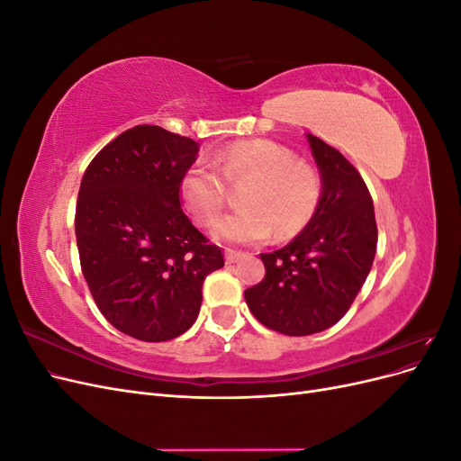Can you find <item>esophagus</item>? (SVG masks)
I'll return each mask as SVG.
<instances>
[{
	"mask_svg": "<svg viewBox=\"0 0 461 461\" xmlns=\"http://www.w3.org/2000/svg\"><path fill=\"white\" fill-rule=\"evenodd\" d=\"M242 256H244V254H242V252H236V249H230V248L225 249V259H227V263H236Z\"/></svg>",
	"mask_w": 461,
	"mask_h": 461,
	"instance_id": "esophagus-1",
	"label": "esophagus"
}]
</instances>
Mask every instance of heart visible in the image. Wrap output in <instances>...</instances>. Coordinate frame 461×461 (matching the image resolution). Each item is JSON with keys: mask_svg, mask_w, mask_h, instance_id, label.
I'll return each instance as SVG.
<instances>
[{"mask_svg": "<svg viewBox=\"0 0 461 461\" xmlns=\"http://www.w3.org/2000/svg\"><path fill=\"white\" fill-rule=\"evenodd\" d=\"M213 165H194L180 180L190 215L212 227L229 202V190L247 185L240 212L219 221L213 236L229 244H261L276 232L278 240L294 239L315 219L325 196V176L319 167L296 158L273 140H248L217 153Z\"/></svg>", "mask_w": 461, "mask_h": 461, "instance_id": "b5f03b06", "label": "heart"}]
</instances>
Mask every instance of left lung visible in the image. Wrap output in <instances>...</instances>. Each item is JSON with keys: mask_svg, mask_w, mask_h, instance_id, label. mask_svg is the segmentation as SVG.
Segmentation results:
<instances>
[{"mask_svg": "<svg viewBox=\"0 0 461 461\" xmlns=\"http://www.w3.org/2000/svg\"><path fill=\"white\" fill-rule=\"evenodd\" d=\"M325 176L315 219L294 240L259 254L263 281L244 290L249 312L271 330L305 337L344 317L371 271L376 249L375 209L367 185L342 153L308 134Z\"/></svg>", "mask_w": 461, "mask_h": 461, "instance_id": "1", "label": "left lung"}]
</instances>
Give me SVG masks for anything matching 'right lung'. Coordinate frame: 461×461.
Returning <instances> with one entry per match:
<instances>
[{"label":"right lung","instance_id":"add662e5","mask_svg":"<svg viewBox=\"0 0 461 461\" xmlns=\"http://www.w3.org/2000/svg\"><path fill=\"white\" fill-rule=\"evenodd\" d=\"M198 142L138 124L97 151L77 200L82 275L97 310L129 337L165 342L186 332L205 276L225 265L180 207V180Z\"/></svg>","mask_w":461,"mask_h":461}]
</instances>
